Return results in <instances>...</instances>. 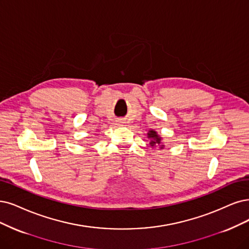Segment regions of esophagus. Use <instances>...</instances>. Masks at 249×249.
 <instances>
[{
    "mask_svg": "<svg viewBox=\"0 0 249 249\" xmlns=\"http://www.w3.org/2000/svg\"><path fill=\"white\" fill-rule=\"evenodd\" d=\"M123 121H122V120H119V121H118V124H120V125H123Z\"/></svg>",
    "mask_w": 249,
    "mask_h": 249,
    "instance_id": "1",
    "label": "esophagus"
}]
</instances>
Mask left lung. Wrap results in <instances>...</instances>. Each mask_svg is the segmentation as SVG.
<instances>
[{
	"instance_id": "8db88e82",
	"label": "left lung",
	"mask_w": 249,
	"mask_h": 249,
	"mask_svg": "<svg viewBox=\"0 0 249 249\" xmlns=\"http://www.w3.org/2000/svg\"><path fill=\"white\" fill-rule=\"evenodd\" d=\"M148 137L150 139V145L152 146V148H155V146H157V145H160V149L164 148V144L161 143L162 137H160V135H158V133L155 130L151 129L148 132Z\"/></svg>"
}]
</instances>
